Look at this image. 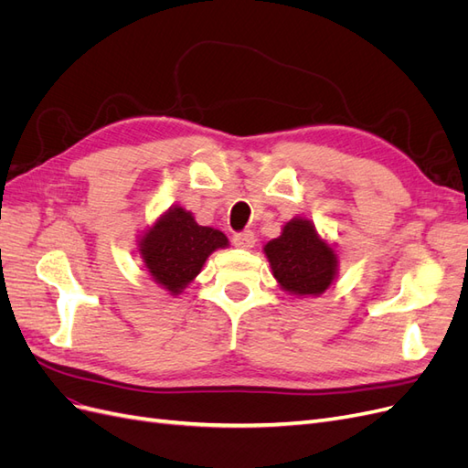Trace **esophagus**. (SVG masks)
<instances>
[{
  "mask_svg": "<svg viewBox=\"0 0 468 468\" xmlns=\"http://www.w3.org/2000/svg\"><path fill=\"white\" fill-rule=\"evenodd\" d=\"M232 242L236 248L239 250H251L253 244H256V236H253V232L246 230V232H239V234H234Z\"/></svg>",
  "mask_w": 468,
  "mask_h": 468,
  "instance_id": "obj_1",
  "label": "esophagus"
}]
</instances>
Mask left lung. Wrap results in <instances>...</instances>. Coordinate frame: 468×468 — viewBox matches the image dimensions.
Segmentation results:
<instances>
[{"instance_id":"1","label":"left lung","mask_w":468,"mask_h":468,"mask_svg":"<svg viewBox=\"0 0 468 468\" xmlns=\"http://www.w3.org/2000/svg\"><path fill=\"white\" fill-rule=\"evenodd\" d=\"M263 253L279 287L296 299L320 296L337 279L335 246L322 238L314 222L304 217L282 224L281 236L269 239Z\"/></svg>"}]
</instances>
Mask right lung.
<instances>
[{
	"mask_svg": "<svg viewBox=\"0 0 468 468\" xmlns=\"http://www.w3.org/2000/svg\"><path fill=\"white\" fill-rule=\"evenodd\" d=\"M229 246L220 230L201 226L189 210L174 205L146 226L136 250L155 285L177 296L201 273L212 251Z\"/></svg>",
	"mask_w": 468,
	"mask_h": 468,
	"instance_id": "add662e5",
	"label": "right lung"
}]
</instances>
